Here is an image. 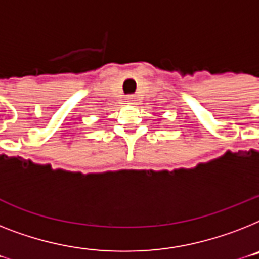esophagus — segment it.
Masks as SVG:
<instances>
[{"mask_svg": "<svg viewBox=\"0 0 259 259\" xmlns=\"http://www.w3.org/2000/svg\"><path fill=\"white\" fill-rule=\"evenodd\" d=\"M126 101H127V102H130V104H136L137 98L134 94H129V96H126Z\"/></svg>", "mask_w": 259, "mask_h": 259, "instance_id": "1", "label": "esophagus"}]
</instances>
